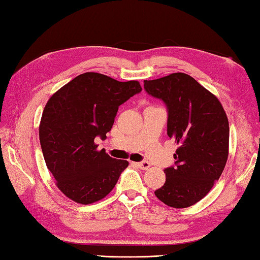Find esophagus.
Instances as JSON below:
<instances>
[{
  "label": "esophagus",
  "instance_id": "obj_1",
  "mask_svg": "<svg viewBox=\"0 0 260 260\" xmlns=\"http://www.w3.org/2000/svg\"><path fill=\"white\" fill-rule=\"evenodd\" d=\"M137 166L141 168V170H144V171H146V170H148V168L150 167V164L148 161H146V160H144V161H141V162H137Z\"/></svg>",
  "mask_w": 260,
  "mask_h": 260
}]
</instances>
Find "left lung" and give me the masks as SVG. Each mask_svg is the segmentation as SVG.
<instances>
[{"mask_svg": "<svg viewBox=\"0 0 260 260\" xmlns=\"http://www.w3.org/2000/svg\"><path fill=\"white\" fill-rule=\"evenodd\" d=\"M144 88L166 104L167 135L179 146L175 166L164 170L165 184L155 195L170 207H189L208 194L225 168L229 124L224 107L185 73L144 81Z\"/></svg>", "mask_w": 260, "mask_h": 260, "instance_id": "obj_1", "label": "left lung"}]
</instances>
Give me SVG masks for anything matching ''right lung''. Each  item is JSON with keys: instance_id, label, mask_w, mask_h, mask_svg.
<instances>
[{"instance_id": "obj_1", "label": "right lung", "mask_w": 260, "mask_h": 260, "mask_svg": "<svg viewBox=\"0 0 260 260\" xmlns=\"http://www.w3.org/2000/svg\"><path fill=\"white\" fill-rule=\"evenodd\" d=\"M140 82H118L94 72L76 76L47 101L39 135L48 171L72 201L88 205L107 196L128 161L99 150L118 106L140 93Z\"/></svg>"}]
</instances>
